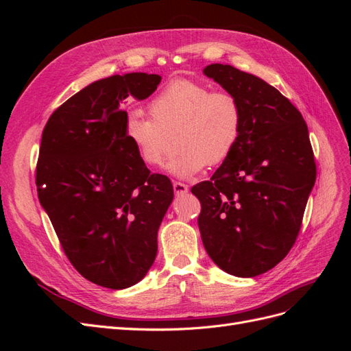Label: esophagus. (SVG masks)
Wrapping results in <instances>:
<instances>
[{"label": "esophagus", "mask_w": 351, "mask_h": 351, "mask_svg": "<svg viewBox=\"0 0 351 351\" xmlns=\"http://www.w3.org/2000/svg\"><path fill=\"white\" fill-rule=\"evenodd\" d=\"M173 189H174V193L177 196L180 195H186L189 192V186L184 183H180V182H174L173 183Z\"/></svg>", "instance_id": "34e87169"}]
</instances>
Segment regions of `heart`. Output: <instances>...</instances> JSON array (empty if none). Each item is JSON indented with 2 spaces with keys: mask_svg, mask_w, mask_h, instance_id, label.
<instances>
[{
  "mask_svg": "<svg viewBox=\"0 0 351 351\" xmlns=\"http://www.w3.org/2000/svg\"><path fill=\"white\" fill-rule=\"evenodd\" d=\"M149 117L132 110L124 120V136L147 167L162 165L176 134L178 152L169 159V174L189 178L208 164L218 165L236 149L243 130V110L228 92H214L206 84L177 79L147 104Z\"/></svg>",
  "mask_w": 351,
  "mask_h": 351,
  "instance_id": "obj_1",
  "label": "heart"
}]
</instances>
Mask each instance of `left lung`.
<instances>
[{
    "label": "left lung",
    "instance_id": "1",
    "mask_svg": "<svg viewBox=\"0 0 351 351\" xmlns=\"http://www.w3.org/2000/svg\"><path fill=\"white\" fill-rule=\"evenodd\" d=\"M239 99L243 130L236 149L208 182L192 187L202 210L204 246L218 267L256 277L295 243L316 164L306 121L278 89L228 64L204 69Z\"/></svg>",
    "mask_w": 351,
    "mask_h": 351
}]
</instances>
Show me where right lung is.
<instances>
[{
  "label": "right lung",
  "mask_w": 351,
  "mask_h": 351,
  "mask_svg": "<svg viewBox=\"0 0 351 351\" xmlns=\"http://www.w3.org/2000/svg\"><path fill=\"white\" fill-rule=\"evenodd\" d=\"M161 76L129 73L90 83L42 132L36 187L66 256L93 284L123 290L149 271L158 228L174 197L124 136L123 101L146 99Z\"/></svg>",
  "instance_id": "add662e5"
}]
</instances>
